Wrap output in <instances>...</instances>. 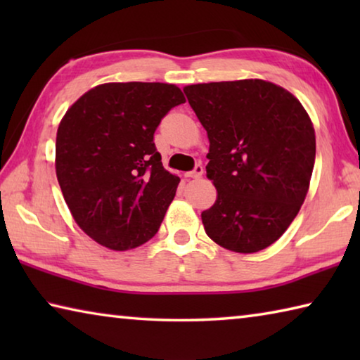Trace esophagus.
Wrapping results in <instances>:
<instances>
[{
    "mask_svg": "<svg viewBox=\"0 0 360 360\" xmlns=\"http://www.w3.org/2000/svg\"><path fill=\"white\" fill-rule=\"evenodd\" d=\"M202 174H203V167L197 165L192 169V172H188L186 176H187V178H192V179H198V178H202Z\"/></svg>",
    "mask_w": 360,
    "mask_h": 360,
    "instance_id": "1",
    "label": "esophagus"
}]
</instances>
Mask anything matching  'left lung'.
Masks as SVG:
<instances>
[{
    "label": "left lung",
    "mask_w": 360,
    "mask_h": 360,
    "mask_svg": "<svg viewBox=\"0 0 360 360\" xmlns=\"http://www.w3.org/2000/svg\"><path fill=\"white\" fill-rule=\"evenodd\" d=\"M208 133L206 178L217 198L202 212L210 238L259 252L288 230L304 202L316 157L313 122L288 90L264 79L186 85Z\"/></svg>",
    "instance_id": "obj_1"
}]
</instances>
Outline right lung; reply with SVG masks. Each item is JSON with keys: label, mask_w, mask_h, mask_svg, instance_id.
<instances>
[{"label": "right lung", "mask_w": 360, "mask_h": 360, "mask_svg": "<svg viewBox=\"0 0 360 360\" xmlns=\"http://www.w3.org/2000/svg\"><path fill=\"white\" fill-rule=\"evenodd\" d=\"M181 103L174 84L108 82L60 120L58 184L72 219L98 245L127 251L158 231L181 179L163 168L154 133Z\"/></svg>", "instance_id": "1"}]
</instances>
